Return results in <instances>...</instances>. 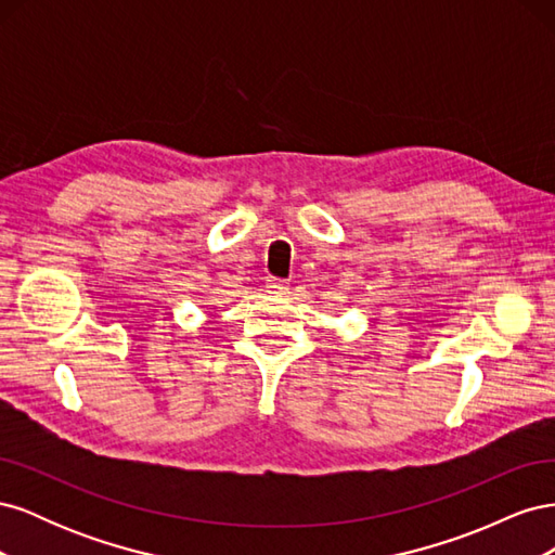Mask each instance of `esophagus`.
<instances>
[{
  "instance_id": "1",
  "label": "esophagus",
  "mask_w": 555,
  "mask_h": 555,
  "mask_svg": "<svg viewBox=\"0 0 555 555\" xmlns=\"http://www.w3.org/2000/svg\"><path fill=\"white\" fill-rule=\"evenodd\" d=\"M266 289H268V294H287V284H284L278 278H268L266 280Z\"/></svg>"
}]
</instances>
